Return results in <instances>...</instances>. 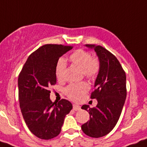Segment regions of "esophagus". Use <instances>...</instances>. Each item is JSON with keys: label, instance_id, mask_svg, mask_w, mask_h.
<instances>
[{"label": "esophagus", "instance_id": "esophagus-1", "mask_svg": "<svg viewBox=\"0 0 147 147\" xmlns=\"http://www.w3.org/2000/svg\"><path fill=\"white\" fill-rule=\"evenodd\" d=\"M73 109L75 111H78L81 109V107L77 104H73Z\"/></svg>", "mask_w": 147, "mask_h": 147}]
</instances>
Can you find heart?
I'll return each mask as SVG.
<instances>
[{"instance_id": "heart-1", "label": "heart", "mask_w": 147, "mask_h": 147, "mask_svg": "<svg viewBox=\"0 0 147 147\" xmlns=\"http://www.w3.org/2000/svg\"><path fill=\"white\" fill-rule=\"evenodd\" d=\"M70 62L81 69L84 77L89 79L95 78L100 71V61L96 57H92L88 51L84 49H78L69 55ZM66 63L63 58H60L56 63L55 75L60 81L63 80L65 77ZM89 85L85 82L78 84H72L65 89L66 96L71 100L78 101L81 100L84 95L89 90Z\"/></svg>"}]
</instances>
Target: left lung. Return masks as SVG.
Returning a JSON list of instances; mask_svg holds the SVG:
<instances>
[{
    "mask_svg": "<svg viewBox=\"0 0 147 147\" xmlns=\"http://www.w3.org/2000/svg\"><path fill=\"white\" fill-rule=\"evenodd\" d=\"M86 47L94 49L100 67L91 94L98 104L93 108L82 106L81 109L89 112L90 118L81 129L89 137L100 138L109 133L119 120L127 97L126 73L117 58L105 48L92 44Z\"/></svg>",
    "mask_w": 147,
    "mask_h": 147,
    "instance_id": "8db88e82",
    "label": "left lung"
}]
</instances>
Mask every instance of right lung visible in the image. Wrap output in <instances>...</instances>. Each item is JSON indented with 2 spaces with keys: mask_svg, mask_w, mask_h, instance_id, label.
<instances>
[{
  "mask_svg": "<svg viewBox=\"0 0 147 147\" xmlns=\"http://www.w3.org/2000/svg\"><path fill=\"white\" fill-rule=\"evenodd\" d=\"M72 49L71 46L46 44L29 56L18 76L20 110L29 129L40 139L58 136L65 116L72 105L61 99L50 100L49 87L56 84L55 66L60 57Z\"/></svg>",
  "mask_w": 147,
  "mask_h": 147,
  "instance_id": "add662e5",
  "label": "right lung"
}]
</instances>
